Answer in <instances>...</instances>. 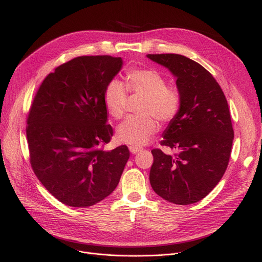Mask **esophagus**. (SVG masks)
<instances>
[{
	"instance_id": "1",
	"label": "esophagus",
	"mask_w": 262,
	"mask_h": 262,
	"mask_svg": "<svg viewBox=\"0 0 262 262\" xmlns=\"http://www.w3.org/2000/svg\"><path fill=\"white\" fill-rule=\"evenodd\" d=\"M141 149H142L141 147H137V146H129V150H130V153H132V154H137V153H139Z\"/></svg>"
}]
</instances>
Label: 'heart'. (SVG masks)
I'll return each instance as SVG.
<instances>
[{"label": "heart", "mask_w": 262, "mask_h": 262, "mask_svg": "<svg viewBox=\"0 0 262 262\" xmlns=\"http://www.w3.org/2000/svg\"><path fill=\"white\" fill-rule=\"evenodd\" d=\"M125 84L119 79L108 81L104 89V105L110 117L121 119L125 114L128 92L143 95L139 107L141 116L130 117L118 127L117 137L122 143L140 147L153 138L158 129L154 116L162 123L172 121L182 107V95L175 86L167 85L159 71L150 68L128 70Z\"/></svg>", "instance_id": "1"}]
</instances>
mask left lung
I'll list each match as a JSON object with an SVG mask.
<instances>
[{"label":"left lung","mask_w":262,"mask_h":262,"mask_svg":"<svg viewBox=\"0 0 262 262\" xmlns=\"http://www.w3.org/2000/svg\"><path fill=\"white\" fill-rule=\"evenodd\" d=\"M176 76L182 107L163 133L162 146L152 149L149 183L168 202L189 205L203 200L223 177L230 157L233 128L222 88L206 69L183 55L148 54Z\"/></svg>","instance_id":"obj_1"}]
</instances>
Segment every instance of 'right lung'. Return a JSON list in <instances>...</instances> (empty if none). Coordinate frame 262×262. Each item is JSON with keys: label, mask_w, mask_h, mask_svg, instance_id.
<instances>
[{"label": "right lung", "mask_w": 262, "mask_h": 262, "mask_svg": "<svg viewBox=\"0 0 262 262\" xmlns=\"http://www.w3.org/2000/svg\"><path fill=\"white\" fill-rule=\"evenodd\" d=\"M121 57L78 56L55 68L38 88L26 119L32 169L67 206L86 208L118 186L129 158L126 145L106 152L114 129L103 94Z\"/></svg>", "instance_id": "obj_1"}]
</instances>
